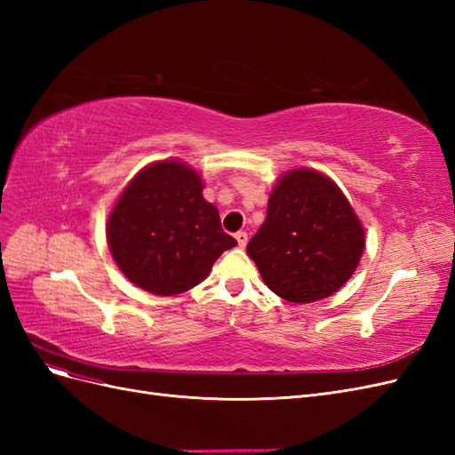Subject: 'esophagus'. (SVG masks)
<instances>
[{"label": "esophagus", "mask_w": 455, "mask_h": 455, "mask_svg": "<svg viewBox=\"0 0 455 455\" xmlns=\"http://www.w3.org/2000/svg\"><path fill=\"white\" fill-rule=\"evenodd\" d=\"M235 239H237V244L241 246V249H244L246 243H249V235H246L244 231H239V233H235Z\"/></svg>", "instance_id": "34e87169"}]
</instances>
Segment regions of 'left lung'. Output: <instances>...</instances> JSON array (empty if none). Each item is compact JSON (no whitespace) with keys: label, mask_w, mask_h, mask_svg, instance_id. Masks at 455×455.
<instances>
[{"label":"left lung","mask_w":455,"mask_h":455,"mask_svg":"<svg viewBox=\"0 0 455 455\" xmlns=\"http://www.w3.org/2000/svg\"><path fill=\"white\" fill-rule=\"evenodd\" d=\"M364 228L338 184L298 167L273 186L266 222L246 252L269 291L292 304L338 292L359 266Z\"/></svg>","instance_id":"1"}]
</instances>
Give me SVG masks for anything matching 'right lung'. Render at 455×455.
I'll return each instance as SVG.
<instances>
[{"instance_id": "right-lung-1", "label": "right lung", "mask_w": 455, "mask_h": 455, "mask_svg": "<svg viewBox=\"0 0 455 455\" xmlns=\"http://www.w3.org/2000/svg\"><path fill=\"white\" fill-rule=\"evenodd\" d=\"M191 164L163 159L132 176L108 216L106 239L125 277L157 296L188 292L237 241L220 226Z\"/></svg>"}]
</instances>
